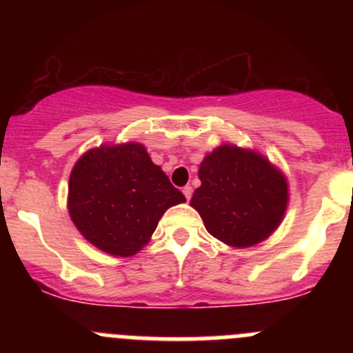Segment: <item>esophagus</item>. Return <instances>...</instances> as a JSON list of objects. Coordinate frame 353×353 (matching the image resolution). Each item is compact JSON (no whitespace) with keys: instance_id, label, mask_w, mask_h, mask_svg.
I'll use <instances>...</instances> for the list:
<instances>
[{"instance_id":"34e87169","label":"esophagus","mask_w":353,"mask_h":353,"mask_svg":"<svg viewBox=\"0 0 353 353\" xmlns=\"http://www.w3.org/2000/svg\"><path fill=\"white\" fill-rule=\"evenodd\" d=\"M183 194H184V196H186L188 201H190L191 194H193V188H191V186H184L183 188Z\"/></svg>"}]
</instances>
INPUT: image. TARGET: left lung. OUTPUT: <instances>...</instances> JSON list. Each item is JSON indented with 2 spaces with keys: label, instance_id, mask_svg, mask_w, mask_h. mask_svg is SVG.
<instances>
[{
  "label": "left lung",
  "instance_id": "left-lung-1",
  "mask_svg": "<svg viewBox=\"0 0 353 353\" xmlns=\"http://www.w3.org/2000/svg\"><path fill=\"white\" fill-rule=\"evenodd\" d=\"M190 205L206 230L230 248H251L268 239L285 216L287 177L265 155L237 145H220L199 163Z\"/></svg>",
  "mask_w": 353,
  "mask_h": 353
}]
</instances>
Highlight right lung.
Wrapping results in <instances>:
<instances>
[{
  "label": "right lung",
  "instance_id": "add662e5",
  "mask_svg": "<svg viewBox=\"0 0 353 353\" xmlns=\"http://www.w3.org/2000/svg\"><path fill=\"white\" fill-rule=\"evenodd\" d=\"M186 201L137 141L85 152L68 183V212L81 236L110 256L137 254L159 220Z\"/></svg>",
  "mask_w": 353,
  "mask_h": 353
}]
</instances>
